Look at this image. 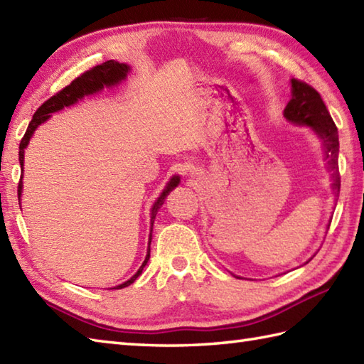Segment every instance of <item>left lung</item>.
Returning <instances> with one entry per match:
<instances>
[{
	"instance_id": "1",
	"label": "left lung",
	"mask_w": 364,
	"mask_h": 364,
	"mask_svg": "<svg viewBox=\"0 0 364 364\" xmlns=\"http://www.w3.org/2000/svg\"><path fill=\"white\" fill-rule=\"evenodd\" d=\"M292 98L284 107V117L297 125H308L314 129V133L322 139L323 149L327 154V164L331 170L333 180V191L338 197L341 188V176L338 170V153L339 139L338 128L327 109L321 94L310 84L292 78Z\"/></svg>"
}]
</instances>
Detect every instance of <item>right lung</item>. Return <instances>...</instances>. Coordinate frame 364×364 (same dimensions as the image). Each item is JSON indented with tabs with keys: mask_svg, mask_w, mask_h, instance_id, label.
Segmentation results:
<instances>
[{
	"mask_svg": "<svg viewBox=\"0 0 364 364\" xmlns=\"http://www.w3.org/2000/svg\"><path fill=\"white\" fill-rule=\"evenodd\" d=\"M128 70H129V67L127 64H119V63H115V60H107V63H103L102 65H97L94 68H90V70L84 72L81 76L75 78L63 90H59L58 94H54L51 98L46 100V102L42 106H38V109L33 115V120L29 122L26 133H25V136H23L20 146H18V159H20L21 170H23V159H25V149H26L31 136H33L36 128L41 125V123H43L45 120L50 119V114L60 111L63 107L76 103L84 95L95 94V92L102 90L105 86H107V87L114 86V84H117L122 80H125ZM178 183H180V178L173 176L172 180H170V183L167 184V188L164 189V192L161 194V197L156 200V202H154V205L151 208V230H153V222H154V218H156L158 210L162 206V203H164V200L168 196V192L178 186ZM20 196H21V180L18 181V197ZM150 242H151V233H150V237H149V252H146V257H145V261L142 262L141 269H139L137 272L133 277H131L128 282H125L123 284H119L117 289L127 288V286H129L131 283H134L136 278L142 274L146 261H149V258H150Z\"/></svg>",
	"mask_w": 364,
	"mask_h": 364,
	"instance_id": "1",
	"label": "right lung"
}]
</instances>
